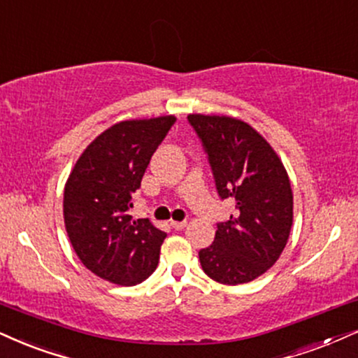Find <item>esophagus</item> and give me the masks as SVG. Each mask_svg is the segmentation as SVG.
Instances as JSON below:
<instances>
[{
  "label": "esophagus",
  "instance_id": "1",
  "mask_svg": "<svg viewBox=\"0 0 358 358\" xmlns=\"http://www.w3.org/2000/svg\"><path fill=\"white\" fill-rule=\"evenodd\" d=\"M187 226L186 220H172L171 222V227L176 229V231H180V229H184Z\"/></svg>",
  "mask_w": 358,
  "mask_h": 358
}]
</instances>
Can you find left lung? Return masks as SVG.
Listing matches in <instances>:
<instances>
[{
	"mask_svg": "<svg viewBox=\"0 0 358 358\" xmlns=\"http://www.w3.org/2000/svg\"><path fill=\"white\" fill-rule=\"evenodd\" d=\"M187 119L207 154L219 197L236 204L231 219L217 224L213 244L199 250L202 271L219 284H245L277 262L289 239V176L271 144L247 122L204 114Z\"/></svg>",
	"mask_w": 358,
	"mask_h": 358,
	"instance_id": "8db88e82",
	"label": "left lung"
}]
</instances>
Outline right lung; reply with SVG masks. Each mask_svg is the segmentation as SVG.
Returning <instances> with one entry per match:
<instances>
[{
  "instance_id": "1",
  "label": "right lung",
  "mask_w": 358,
  "mask_h": 358,
  "mask_svg": "<svg viewBox=\"0 0 358 358\" xmlns=\"http://www.w3.org/2000/svg\"><path fill=\"white\" fill-rule=\"evenodd\" d=\"M174 116L132 119L106 129L85 149L64 187V226L79 260L101 279L136 285L156 271L166 232L132 220V194Z\"/></svg>"
}]
</instances>
